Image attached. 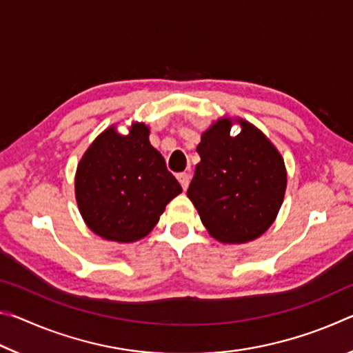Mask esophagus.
Segmentation results:
<instances>
[{
  "label": "esophagus",
  "mask_w": 353,
  "mask_h": 353,
  "mask_svg": "<svg viewBox=\"0 0 353 353\" xmlns=\"http://www.w3.org/2000/svg\"><path fill=\"white\" fill-rule=\"evenodd\" d=\"M177 181L181 182L183 190H187L188 188V183H190V174H188V172H179Z\"/></svg>",
  "instance_id": "esophagus-1"
}]
</instances>
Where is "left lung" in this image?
Instances as JSON below:
<instances>
[{
    "label": "left lung",
    "mask_w": 353,
    "mask_h": 353,
    "mask_svg": "<svg viewBox=\"0 0 353 353\" xmlns=\"http://www.w3.org/2000/svg\"><path fill=\"white\" fill-rule=\"evenodd\" d=\"M229 118L205 130L196 148L201 162L188 187L208 234L223 243H246L270 229L282 207L286 170L282 155L252 124Z\"/></svg>",
    "instance_id": "obj_1"
}]
</instances>
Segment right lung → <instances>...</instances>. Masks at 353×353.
I'll list each match as a JSON object with an SVG mask.
<instances>
[{"instance_id":"right-lung-1","label":"right lung","mask_w":353,"mask_h":353,"mask_svg":"<svg viewBox=\"0 0 353 353\" xmlns=\"http://www.w3.org/2000/svg\"><path fill=\"white\" fill-rule=\"evenodd\" d=\"M148 137L143 123L134 124L129 135L107 129L77 165V207L87 225L105 240L130 243L146 236L166 204L182 193Z\"/></svg>"}]
</instances>
